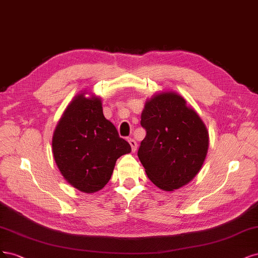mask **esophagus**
I'll list each match as a JSON object with an SVG mask.
<instances>
[{"label": "esophagus", "mask_w": 258, "mask_h": 258, "mask_svg": "<svg viewBox=\"0 0 258 258\" xmlns=\"http://www.w3.org/2000/svg\"><path fill=\"white\" fill-rule=\"evenodd\" d=\"M128 143H130V145H131V147H132V151L135 152L136 149H137V143H136V141H135L134 139L130 138V139H128Z\"/></svg>", "instance_id": "obj_1"}]
</instances>
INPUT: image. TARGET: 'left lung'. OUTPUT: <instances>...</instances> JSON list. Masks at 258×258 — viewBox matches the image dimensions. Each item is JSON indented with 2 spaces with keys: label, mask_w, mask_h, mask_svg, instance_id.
<instances>
[{
  "label": "left lung",
  "mask_w": 258,
  "mask_h": 258,
  "mask_svg": "<svg viewBox=\"0 0 258 258\" xmlns=\"http://www.w3.org/2000/svg\"><path fill=\"white\" fill-rule=\"evenodd\" d=\"M140 124L147 134L137 154L148 178L164 190L187 184L201 170L209 146L196 111L179 94L164 92L147 102Z\"/></svg>",
  "instance_id": "left-lung-1"
}]
</instances>
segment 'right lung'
<instances>
[{"label": "right lung", "instance_id": "add662e5", "mask_svg": "<svg viewBox=\"0 0 258 258\" xmlns=\"http://www.w3.org/2000/svg\"><path fill=\"white\" fill-rule=\"evenodd\" d=\"M79 94L64 111L52 138L54 161L71 185L84 193L102 189L114 164L131 146L103 114L101 99Z\"/></svg>", "mask_w": 258, "mask_h": 258}]
</instances>
